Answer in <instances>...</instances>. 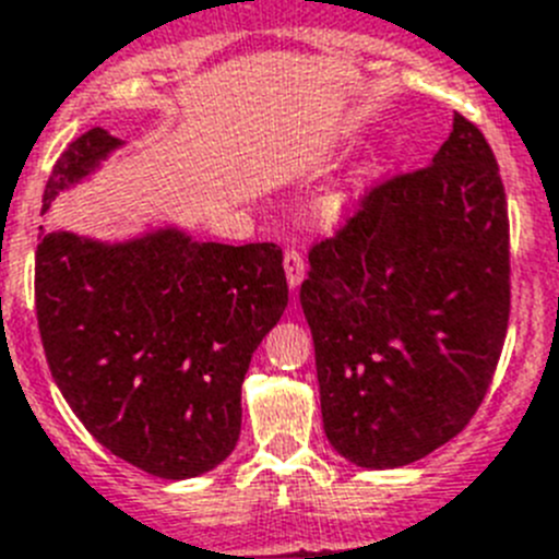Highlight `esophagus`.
<instances>
[{"instance_id":"esophagus-1","label":"esophagus","mask_w":559,"mask_h":559,"mask_svg":"<svg viewBox=\"0 0 559 559\" xmlns=\"http://www.w3.org/2000/svg\"><path fill=\"white\" fill-rule=\"evenodd\" d=\"M284 270H286V284L289 289H298L304 284V275H306V261L298 250H286L284 253Z\"/></svg>"}]
</instances>
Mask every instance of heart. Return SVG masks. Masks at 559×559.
I'll use <instances>...</instances> for the list:
<instances>
[{"instance_id":"b5f03b06","label":"heart","mask_w":559,"mask_h":559,"mask_svg":"<svg viewBox=\"0 0 559 559\" xmlns=\"http://www.w3.org/2000/svg\"><path fill=\"white\" fill-rule=\"evenodd\" d=\"M331 209H334V211H340V209H342V200H340V198H336V200H334V203H331Z\"/></svg>"}]
</instances>
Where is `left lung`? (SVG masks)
Segmentation results:
<instances>
[{"label":"left lung","instance_id":"obj_1","mask_svg":"<svg viewBox=\"0 0 559 559\" xmlns=\"http://www.w3.org/2000/svg\"><path fill=\"white\" fill-rule=\"evenodd\" d=\"M300 306L336 454L401 467L465 429L510 320L504 183L474 122L454 114L429 167L370 189L311 248Z\"/></svg>","mask_w":559,"mask_h":559}]
</instances>
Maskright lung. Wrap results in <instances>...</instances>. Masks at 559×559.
Instances as JSON below:
<instances>
[{
	"label": "right lung",
	"mask_w": 559,
	"mask_h": 559,
	"mask_svg": "<svg viewBox=\"0 0 559 559\" xmlns=\"http://www.w3.org/2000/svg\"><path fill=\"white\" fill-rule=\"evenodd\" d=\"M119 147L103 128L74 139L41 211ZM286 300L273 242H198L180 228L97 242L52 230L35 250V314L55 384L94 440L160 479L228 460L245 373Z\"/></svg>",
	"instance_id": "add662e5"
}]
</instances>
